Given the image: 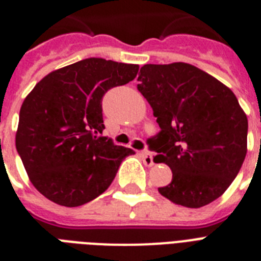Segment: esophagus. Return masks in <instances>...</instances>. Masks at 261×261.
Listing matches in <instances>:
<instances>
[{"mask_svg": "<svg viewBox=\"0 0 261 261\" xmlns=\"http://www.w3.org/2000/svg\"><path fill=\"white\" fill-rule=\"evenodd\" d=\"M141 155H142V161H144L145 165L149 166V167L154 165V162H153V155H151V154L149 153V151H142Z\"/></svg>", "mask_w": 261, "mask_h": 261, "instance_id": "obj_1", "label": "esophagus"}]
</instances>
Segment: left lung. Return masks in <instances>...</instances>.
<instances>
[{
  "mask_svg": "<svg viewBox=\"0 0 261 261\" xmlns=\"http://www.w3.org/2000/svg\"><path fill=\"white\" fill-rule=\"evenodd\" d=\"M137 81L161 128L151 150L172 171L159 193L187 208L211 204L229 188L247 153L248 121L238 99L186 62L147 64Z\"/></svg>",
  "mask_w": 261,
  "mask_h": 261,
  "instance_id": "1",
  "label": "left lung"
}]
</instances>
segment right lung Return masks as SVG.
I'll return each mask as SVG.
<instances>
[{"instance_id":"right-lung-1","label":"right lung","mask_w":261,"mask_h":261,"mask_svg":"<svg viewBox=\"0 0 261 261\" xmlns=\"http://www.w3.org/2000/svg\"><path fill=\"white\" fill-rule=\"evenodd\" d=\"M137 73L135 64L91 57L45 75L24 99L15 146L31 183L48 200L68 208L91 201L135 154L100 135L103 96Z\"/></svg>"}]
</instances>
